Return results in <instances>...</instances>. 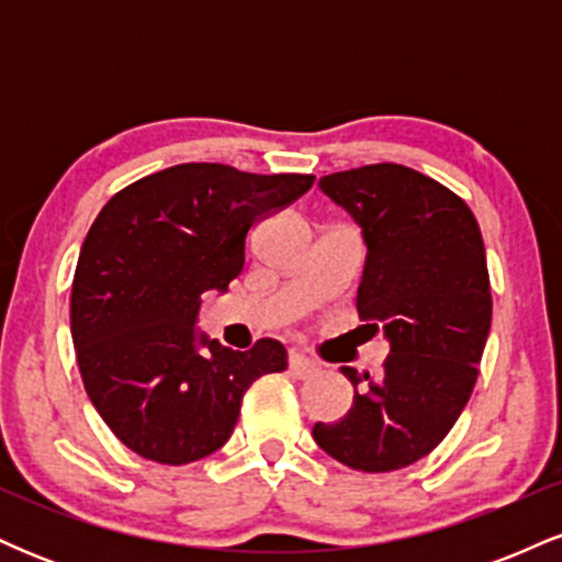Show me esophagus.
Masks as SVG:
<instances>
[{
    "mask_svg": "<svg viewBox=\"0 0 562 562\" xmlns=\"http://www.w3.org/2000/svg\"><path fill=\"white\" fill-rule=\"evenodd\" d=\"M290 372H293L295 378H314L319 372V364L314 362V359L303 357V353L293 351L290 353Z\"/></svg>",
    "mask_w": 562,
    "mask_h": 562,
    "instance_id": "obj_1",
    "label": "esophagus"
}]
</instances>
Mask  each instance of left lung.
Instances as JSON below:
<instances>
[{
	"mask_svg": "<svg viewBox=\"0 0 562 562\" xmlns=\"http://www.w3.org/2000/svg\"><path fill=\"white\" fill-rule=\"evenodd\" d=\"M319 190L362 229L357 308L391 353L378 380L340 367L351 409L312 436L348 468L389 473L430 454L473 393L492 327L486 250L465 200L406 166L327 173Z\"/></svg>",
	"mask_w": 562,
	"mask_h": 562,
	"instance_id": "1",
	"label": "left lung"
}]
</instances>
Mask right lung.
Returning a JSON list of instances; mask_svg holds the SVG:
<instances>
[{
    "label": "right lung",
    "mask_w": 562,
    "mask_h": 562,
    "mask_svg": "<svg viewBox=\"0 0 562 562\" xmlns=\"http://www.w3.org/2000/svg\"><path fill=\"white\" fill-rule=\"evenodd\" d=\"M312 184V173L179 164L115 192L94 218L70 335L94 409L139 457L187 465L214 454L250 383L288 367L280 340L232 351L195 322L200 295L224 293L243 272L248 229Z\"/></svg>",
    "instance_id": "obj_1"
}]
</instances>
